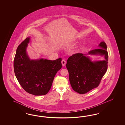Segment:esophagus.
Segmentation results:
<instances>
[{
  "label": "esophagus",
  "mask_w": 125,
  "mask_h": 125,
  "mask_svg": "<svg viewBox=\"0 0 125 125\" xmlns=\"http://www.w3.org/2000/svg\"><path fill=\"white\" fill-rule=\"evenodd\" d=\"M61 63H62V65L63 66H64L65 64H66V61L64 60H63L62 61H61Z\"/></svg>",
  "instance_id": "esophagus-1"
}]
</instances>
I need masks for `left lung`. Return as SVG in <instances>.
<instances>
[{
  "label": "left lung",
  "mask_w": 125,
  "mask_h": 125,
  "mask_svg": "<svg viewBox=\"0 0 125 125\" xmlns=\"http://www.w3.org/2000/svg\"><path fill=\"white\" fill-rule=\"evenodd\" d=\"M98 47L87 54L77 53L68 58L66 67L72 89L80 94H84L97 87L108 67V53L107 45L101 42ZM104 56L102 61H92L88 55Z\"/></svg>",
  "instance_id": "8db88e82"
}]
</instances>
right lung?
Segmentation results:
<instances>
[{"label": "right lung", "mask_w": 125, "mask_h": 125, "mask_svg": "<svg viewBox=\"0 0 125 125\" xmlns=\"http://www.w3.org/2000/svg\"><path fill=\"white\" fill-rule=\"evenodd\" d=\"M30 40V37L26 38L16 49L14 61L15 76L29 94L35 96L45 95L51 88L56 74L62 67V59L31 60L27 52Z\"/></svg>", "instance_id": "right-lung-1"}]
</instances>
